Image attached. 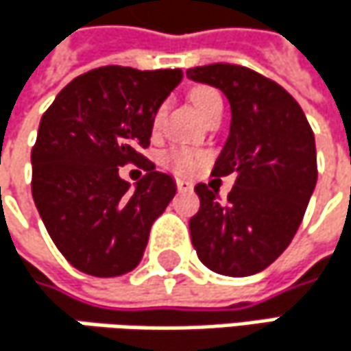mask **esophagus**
Listing matches in <instances>:
<instances>
[{"label":"esophagus","mask_w":351,"mask_h":351,"mask_svg":"<svg viewBox=\"0 0 351 351\" xmlns=\"http://www.w3.org/2000/svg\"><path fill=\"white\" fill-rule=\"evenodd\" d=\"M176 189H178V191H191V189H193V184H191L189 180L176 178Z\"/></svg>","instance_id":"esophagus-1"}]
</instances>
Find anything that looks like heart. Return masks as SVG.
I'll list each match as a JSON object with an SVG mask.
<instances>
[{
	"label": "heart",
	"instance_id": "obj_1",
	"mask_svg": "<svg viewBox=\"0 0 351 351\" xmlns=\"http://www.w3.org/2000/svg\"><path fill=\"white\" fill-rule=\"evenodd\" d=\"M191 104L203 117H207L213 109L221 107V95L211 87H197L191 91ZM160 117H162V109L156 111L154 125L160 123ZM203 160H205V154L199 150H191V148H173L165 154V165L171 167L178 175L193 173L195 169H199L203 165Z\"/></svg>",
	"mask_w": 351,
	"mask_h": 351
}]
</instances>
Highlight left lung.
<instances>
[{
	"label": "left lung",
	"mask_w": 351,
	"mask_h": 351,
	"mask_svg": "<svg viewBox=\"0 0 351 351\" xmlns=\"http://www.w3.org/2000/svg\"><path fill=\"white\" fill-rule=\"evenodd\" d=\"M186 77L230 99V138L211 175H236L226 201L215 186H195L201 207L189 221L191 242L209 270L250 276L287 250L303 221L317 182L313 130L287 89L247 66L215 62Z\"/></svg>",
	"instance_id": "left-lung-1"
}]
</instances>
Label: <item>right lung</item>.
Instances as JSON below:
<instances>
[{
	"label": "right lung",
	"instance_id": "obj_1",
	"mask_svg": "<svg viewBox=\"0 0 351 351\" xmlns=\"http://www.w3.org/2000/svg\"><path fill=\"white\" fill-rule=\"evenodd\" d=\"M182 79L180 69L107 64L73 79L40 119L32 148V197L58 252L81 272L134 270L154 219L175 197L173 176L142 150L154 115ZM144 168L136 189L119 167Z\"/></svg>",
	"mask_w": 351,
	"mask_h": 351
}]
</instances>
